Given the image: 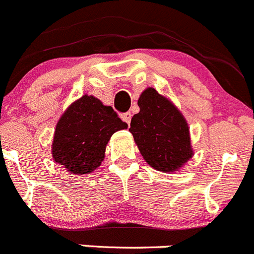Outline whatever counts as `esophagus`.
<instances>
[{"instance_id": "1", "label": "esophagus", "mask_w": 254, "mask_h": 254, "mask_svg": "<svg viewBox=\"0 0 254 254\" xmlns=\"http://www.w3.org/2000/svg\"><path fill=\"white\" fill-rule=\"evenodd\" d=\"M121 119H122V121H125L128 125V126H129L130 119H132V115H130V112H126V114L121 115Z\"/></svg>"}]
</instances>
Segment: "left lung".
<instances>
[{
	"mask_svg": "<svg viewBox=\"0 0 254 254\" xmlns=\"http://www.w3.org/2000/svg\"><path fill=\"white\" fill-rule=\"evenodd\" d=\"M129 132L145 162L158 172L177 173L194 155L190 128L180 110L153 87L138 99Z\"/></svg>",
	"mask_w": 254,
	"mask_h": 254,
	"instance_id": "8db88e82",
	"label": "left lung"
}]
</instances>
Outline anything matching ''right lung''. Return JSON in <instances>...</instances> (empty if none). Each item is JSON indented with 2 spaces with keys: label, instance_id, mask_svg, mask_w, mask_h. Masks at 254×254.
<instances>
[{
  "label": "right lung",
  "instance_id": "right-lung-1",
  "mask_svg": "<svg viewBox=\"0 0 254 254\" xmlns=\"http://www.w3.org/2000/svg\"><path fill=\"white\" fill-rule=\"evenodd\" d=\"M127 127L111 106H105L92 95H84L70 104L58 121L53 160L70 174H89L101 165L111 135Z\"/></svg>",
  "mask_w": 254,
  "mask_h": 254
}]
</instances>
